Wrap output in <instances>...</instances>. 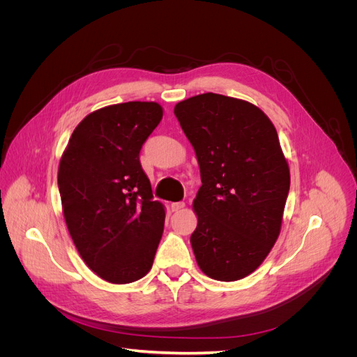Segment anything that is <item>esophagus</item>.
<instances>
[{"mask_svg": "<svg viewBox=\"0 0 357 357\" xmlns=\"http://www.w3.org/2000/svg\"><path fill=\"white\" fill-rule=\"evenodd\" d=\"M186 207V204L185 202H172L171 204V210L174 211V213H178V211H181L183 208Z\"/></svg>", "mask_w": 357, "mask_h": 357, "instance_id": "34e87169", "label": "esophagus"}]
</instances>
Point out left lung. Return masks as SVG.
I'll list each match as a JSON object with an SVG mask.
<instances>
[{"mask_svg":"<svg viewBox=\"0 0 357 357\" xmlns=\"http://www.w3.org/2000/svg\"><path fill=\"white\" fill-rule=\"evenodd\" d=\"M201 172L190 244L201 271L236 282L261 266L282 231L290 188L275 126L255 104L201 93L174 107Z\"/></svg>","mask_w":357,"mask_h":357,"instance_id":"left-lung-1","label":"left lung"}]
</instances>
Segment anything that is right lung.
<instances>
[{
  "label": "right lung",
  "instance_id": "1",
  "mask_svg": "<svg viewBox=\"0 0 357 357\" xmlns=\"http://www.w3.org/2000/svg\"><path fill=\"white\" fill-rule=\"evenodd\" d=\"M164 116L153 101L102 107L75 126L58 168L62 213L79 255L113 284L143 278L164 232L139 150Z\"/></svg>",
  "mask_w": 357,
  "mask_h": 357
}]
</instances>
